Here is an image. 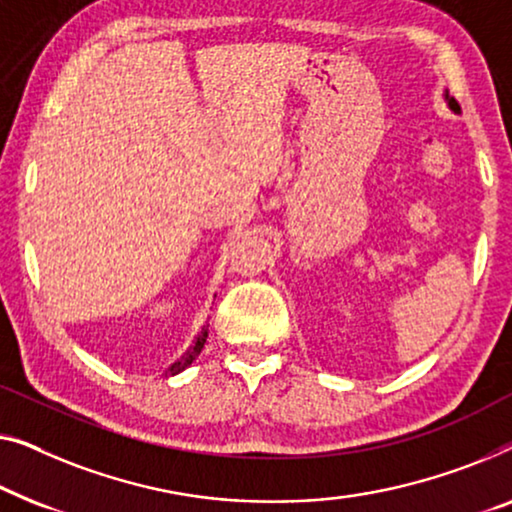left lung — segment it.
Wrapping results in <instances>:
<instances>
[{
  "label": "left lung",
  "instance_id": "8db88e82",
  "mask_svg": "<svg viewBox=\"0 0 512 512\" xmlns=\"http://www.w3.org/2000/svg\"><path fill=\"white\" fill-rule=\"evenodd\" d=\"M448 102H450V109H452V111H459V104L455 102V99L448 97Z\"/></svg>",
  "mask_w": 512,
  "mask_h": 512
}]
</instances>
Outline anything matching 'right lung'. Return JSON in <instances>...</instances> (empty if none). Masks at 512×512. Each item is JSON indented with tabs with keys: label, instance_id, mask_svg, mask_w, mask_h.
<instances>
[{
	"label": "right lung",
	"instance_id": "obj_1",
	"mask_svg": "<svg viewBox=\"0 0 512 512\" xmlns=\"http://www.w3.org/2000/svg\"><path fill=\"white\" fill-rule=\"evenodd\" d=\"M206 336H208V329H204V331H201V334L197 336V343H194V345H192V348H190V350H187V352H185V355H183L181 359H178V362H176L174 366H171V369H169V373H171V376H176V373H181L183 369H187V366H190V364H192V359L199 355V352H201V348H204V343H206Z\"/></svg>",
	"mask_w": 512,
	"mask_h": 512
}]
</instances>
